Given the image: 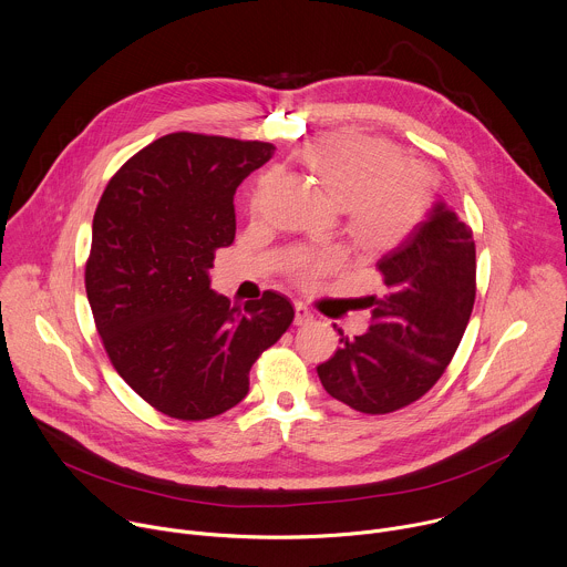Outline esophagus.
Listing matches in <instances>:
<instances>
[{"mask_svg":"<svg viewBox=\"0 0 567 567\" xmlns=\"http://www.w3.org/2000/svg\"><path fill=\"white\" fill-rule=\"evenodd\" d=\"M311 320H313V313L302 302H296V318H293V322L298 327H302V324H309Z\"/></svg>","mask_w":567,"mask_h":567,"instance_id":"esophagus-1","label":"esophagus"}]
</instances>
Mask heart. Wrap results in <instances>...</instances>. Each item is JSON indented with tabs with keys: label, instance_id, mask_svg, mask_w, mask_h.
I'll use <instances>...</instances> for the list:
<instances>
[{
	"label": "heart",
	"instance_id": "b5f03b06",
	"mask_svg": "<svg viewBox=\"0 0 567 567\" xmlns=\"http://www.w3.org/2000/svg\"><path fill=\"white\" fill-rule=\"evenodd\" d=\"M302 162L316 175L327 196L349 209L351 225L367 238H392L419 212L425 196V175L401 162L392 144L367 135H333L309 144ZM262 188L256 194L258 207ZM340 254L305 258L296 274L305 280L340 265Z\"/></svg>",
	"mask_w": 567,
	"mask_h": 567
}]
</instances>
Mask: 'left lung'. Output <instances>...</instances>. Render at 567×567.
Returning <instances> with one entry per match:
<instances>
[{
  "label": "left lung",
  "instance_id": "obj_1",
  "mask_svg": "<svg viewBox=\"0 0 567 567\" xmlns=\"http://www.w3.org/2000/svg\"><path fill=\"white\" fill-rule=\"evenodd\" d=\"M385 293L369 296L371 327L316 367L329 396L362 414H390L427 394L450 364L472 316L476 249L443 200L375 262ZM336 327V324H333Z\"/></svg>",
  "mask_w": 567,
  "mask_h": 567
}]
</instances>
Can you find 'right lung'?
Returning a JSON list of instances; mask_svg holds the SVG:
<instances>
[{
  "mask_svg": "<svg viewBox=\"0 0 567 567\" xmlns=\"http://www.w3.org/2000/svg\"><path fill=\"white\" fill-rule=\"evenodd\" d=\"M274 151L171 133L111 177L95 209L86 296L97 333L126 385L171 419L236 408L251 364L293 320L285 296L265 291L243 311L209 278L236 238V188Z\"/></svg>",
  "mask_w": 567,
  "mask_h": 567,
  "instance_id": "1",
  "label": "right lung"
}]
</instances>
